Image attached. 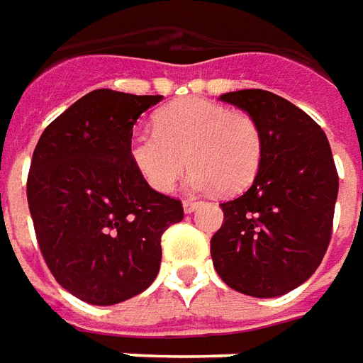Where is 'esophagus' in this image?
Here are the masks:
<instances>
[{
  "instance_id": "esophagus-1",
  "label": "esophagus",
  "mask_w": 363,
  "mask_h": 363,
  "mask_svg": "<svg viewBox=\"0 0 363 363\" xmlns=\"http://www.w3.org/2000/svg\"><path fill=\"white\" fill-rule=\"evenodd\" d=\"M199 204H201L199 201H191V199H186V201L182 202V208H184V213H194Z\"/></svg>"
}]
</instances>
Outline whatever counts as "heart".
Segmentation results:
<instances>
[{
    "instance_id": "1",
    "label": "heart",
    "mask_w": 363,
    "mask_h": 363,
    "mask_svg": "<svg viewBox=\"0 0 363 363\" xmlns=\"http://www.w3.org/2000/svg\"><path fill=\"white\" fill-rule=\"evenodd\" d=\"M262 149V133L250 115L186 97L155 115V130H133L127 152L133 169L155 191H172L186 164H194L189 174L192 191L230 194L250 186Z\"/></svg>"
}]
</instances>
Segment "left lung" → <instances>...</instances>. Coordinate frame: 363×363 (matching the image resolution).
<instances>
[{
	"mask_svg": "<svg viewBox=\"0 0 363 363\" xmlns=\"http://www.w3.org/2000/svg\"><path fill=\"white\" fill-rule=\"evenodd\" d=\"M262 133V162L242 196L223 202L211 256L224 284L276 298L316 272L332 236L337 172L326 133L284 97L262 89L220 95Z\"/></svg>",
	"mask_w": 363,
	"mask_h": 363,
	"instance_id": "obj_1",
	"label": "left lung"
}]
</instances>
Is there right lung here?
I'll return each mask as SVG.
<instances>
[{
    "mask_svg": "<svg viewBox=\"0 0 363 363\" xmlns=\"http://www.w3.org/2000/svg\"><path fill=\"white\" fill-rule=\"evenodd\" d=\"M162 95L91 91L39 137L27 177L37 242L67 292L95 306L147 290L161 268V236L182 220L177 199L152 191L129 161L140 115Z\"/></svg>",
    "mask_w": 363,
    "mask_h": 363,
    "instance_id": "right-lung-1",
    "label": "right lung"
}]
</instances>
